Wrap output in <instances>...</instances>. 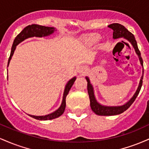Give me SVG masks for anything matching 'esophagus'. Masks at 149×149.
Returning <instances> with one entry per match:
<instances>
[{
	"instance_id": "34e87169",
	"label": "esophagus",
	"mask_w": 149,
	"mask_h": 149,
	"mask_svg": "<svg viewBox=\"0 0 149 149\" xmlns=\"http://www.w3.org/2000/svg\"><path fill=\"white\" fill-rule=\"evenodd\" d=\"M76 71H77V72L79 73V74L82 75L86 72V69H85L83 66H78V67H77Z\"/></svg>"
}]
</instances>
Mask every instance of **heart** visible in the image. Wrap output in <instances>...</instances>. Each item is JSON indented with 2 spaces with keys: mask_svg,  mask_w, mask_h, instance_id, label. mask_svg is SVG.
Segmentation results:
<instances>
[{
  "mask_svg": "<svg viewBox=\"0 0 149 149\" xmlns=\"http://www.w3.org/2000/svg\"><path fill=\"white\" fill-rule=\"evenodd\" d=\"M97 38H98L97 36H92V37L90 38V40H91V41H94V40H95V39H97Z\"/></svg>",
  "mask_w": 149,
  "mask_h": 149,
  "instance_id": "heart-1",
  "label": "heart"
}]
</instances>
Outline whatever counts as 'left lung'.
Listing matches in <instances>:
<instances>
[{
  "mask_svg": "<svg viewBox=\"0 0 149 149\" xmlns=\"http://www.w3.org/2000/svg\"><path fill=\"white\" fill-rule=\"evenodd\" d=\"M110 29L113 31V39H118L120 38H123L127 40L131 43L132 47H134L135 52L137 54L138 57H139L140 64L142 66L143 68V60L142 58L141 57V53L138 48L137 43H136L135 38L132 33L128 31L124 26L118 23L111 24L108 26ZM143 69H142V76L141 77L140 79L139 86H138L137 90H136L135 93L133 95V97L126 102L123 105L121 106H105L102 105L99 103L96 100V97L95 95V92H94V88L92 85L90 83V78L88 76L85 77V79L87 80L88 82V92L89 95V97H90V107H91L92 111L95 113H96L98 116H115L118 115V114L122 113L132 104L133 102H134L135 99L139 95L140 90H141V86H142V80H143Z\"/></svg>",
  "mask_w": 149,
  "mask_h": 149,
  "instance_id": "1",
  "label": "left lung"
}]
</instances>
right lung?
<instances>
[{"label":"right lung","mask_w":149,"mask_h":149,"mask_svg":"<svg viewBox=\"0 0 149 149\" xmlns=\"http://www.w3.org/2000/svg\"><path fill=\"white\" fill-rule=\"evenodd\" d=\"M55 31H57L55 28L54 27H48V26H40L38 24H31L27 26L26 27H25L23 30L20 32L19 33L17 36V37L15 38L14 42H13V46H12L11 49V52H10V56L8 59V67L9 66L10 61L11 60L12 57H13V54H14L15 49H16L17 45H18L20 42L26 40V39L29 38H32V37H45L51 35L54 33ZM76 79V77H73V78L70 79L69 81L66 83V86H65L64 94H63V99H62V102H61V106L59 107V109L57 110H56L55 111L51 113L47 114V115L45 116H33V115H29L31 117L33 118L39 120H52L56 118L59 117L63 114V113L64 112L65 108H66V97L67 96L68 93H69L70 89L71 88L72 85L74 83L75 80Z\"/></svg>","instance_id":"add662e5"}]
</instances>
